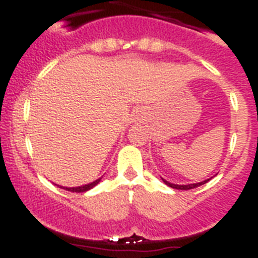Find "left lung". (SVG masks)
Returning <instances> with one entry per match:
<instances>
[{"mask_svg":"<svg viewBox=\"0 0 258 258\" xmlns=\"http://www.w3.org/2000/svg\"><path fill=\"white\" fill-rule=\"evenodd\" d=\"M163 181H164V183L168 184V186H169V187H172V188H177V190H191V188H195V187H198V186H202V184L207 183L209 179H206V181L199 182V183H190V184H174V183H170V182L165 181V179H163Z\"/></svg>","mask_w":258,"mask_h":258,"instance_id":"1","label":"left lung"}]
</instances>
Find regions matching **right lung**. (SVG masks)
<instances>
[{
  "label": "right lung",
  "mask_w": 258,
  "mask_h": 258,
  "mask_svg": "<svg viewBox=\"0 0 258 258\" xmlns=\"http://www.w3.org/2000/svg\"><path fill=\"white\" fill-rule=\"evenodd\" d=\"M102 178H98L97 181L92 182V183H88V184H84V186H79V187H63V186H60L61 188H64V190L67 191H71V192H85V191L90 190V188H93L94 186H97L99 182H101Z\"/></svg>",
  "instance_id": "add662e5"
}]
</instances>
